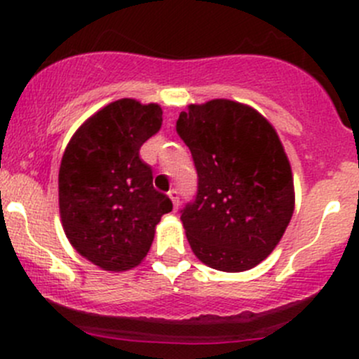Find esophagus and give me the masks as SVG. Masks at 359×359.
Wrapping results in <instances>:
<instances>
[{
	"label": "esophagus",
	"mask_w": 359,
	"mask_h": 359,
	"mask_svg": "<svg viewBox=\"0 0 359 359\" xmlns=\"http://www.w3.org/2000/svg\"><path fill=\"white\" fill-rule=\"evenodd\" d=\"M168 196H170V200H172V203H173V208H179V205H180V198H179V191L177 189H170L168 191Z\"/></svg>",
	"instance_id": "obj_1"
}]
</instances>
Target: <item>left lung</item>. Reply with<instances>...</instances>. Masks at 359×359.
I'll return each instance as SVG.
<instances>
[{
  "label": "left lung",
  "instance_id": "8db88e82",
  "mask_svg": "<svg viewBox=\"0 0 359 359\" xmlns=\"http://www.w3.org/2000/svg\"><path fill=\"white\" fill-rule=\"evenodd\" d=\"M177 132L198 173L196 196L180 210L191 248L213 269H252L280 243L295 203L278 133L255 109L226 99L189 106Z\"/></svg>",
  "mask_w": 359,
  "mask_h": 359
}]
</instances>
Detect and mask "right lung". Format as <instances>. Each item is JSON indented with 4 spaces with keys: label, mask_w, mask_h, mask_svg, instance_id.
I'll list each match as a JSON object with an SVG mask.
<instances>
[{
    "label": "right lung",
    "mask_w": 359,
    "mask_h": 359,
    "mask_svg": "<svg viewBox=\"0 0 359 359\" xmlns=\"http://www.w3.org/2000/svg\"><path fill=\"white\" fill-rule=\"evenodd\" d=\"M161 107L111 102L72 135L59 170V208L76 252L106 271L142 262L161 215L172 212L153 186L140 147L161 126Z\"/></svg>",
    "instance_id": "obj_1"
}]
</instances>
